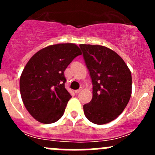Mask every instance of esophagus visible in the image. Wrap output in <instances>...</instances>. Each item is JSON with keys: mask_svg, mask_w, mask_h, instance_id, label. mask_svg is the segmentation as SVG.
<instances>
[{"mask_svg": "<svg viewBox=\"0 0 155 155\" xmlns=\"http://www.w3.org/2000/svg\"><path fill=\"white\" fill-rule=\"evenodd\" d=\"M81 91H82V89H78V90L75 91V93H76V94H79V92Z\"/></svg>", "mask_w": 155, "mask_h": 155, "instance_id": "34e87169", "label": "esophagus"}]
</instances>
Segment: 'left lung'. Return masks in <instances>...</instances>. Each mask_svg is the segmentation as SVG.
Listing matches in <instances>:
<instances>
[{
  "label": "left lung",
  "instance_id": "obj_1",
  "mask_svg": "<svg viewBox=\"0 0 155 155\" xmlns=\"http://www.w3.org/2000/svg\"><path fill=\"white\" fill-rule=\"evenodd\" d=\"M93 85V97L83 106L91 122L104 124L124 111L132 93V77L125 62L110 48L80 44Z\"/></svg>",
  "mask_w": 155,
  "mask_h": 155
}]
</instances>
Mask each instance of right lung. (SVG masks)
Segmentation results:
<instances>
[{"label":"right lung","instance_id":"add662e5","mask_svg":"<svg viewBox=\"0 0 155 155\" xmlns=\"http://www.w3.org/2000/svg\"><path fill=\"white\" fill-rule=\"evenodd\" d=\"M82 54L73 43H60L42 48L23 70L20 93L28 112L39 122L51 124L64 115L71 95L65 88L64 70Z\"/></svg>","mask_w":155,"mask_h":155}]
</instances>
